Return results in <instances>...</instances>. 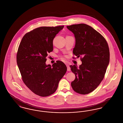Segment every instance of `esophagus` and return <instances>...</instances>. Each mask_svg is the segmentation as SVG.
<instances>
[{"label":"esophagus","mask_w":123,"mask_h":123,"mask_svg":"<svg viewBox=\"0 0 123 123\" xmlns=\"http://www.w3.org/2000/svg\"><path fill=\"white\" fill-rule=\"evenodd\" d=\"M66 66H67V70H68V71H70V67L69 66V65L68 64H66Z\"/></svg>","instance_id":"34e87169"}]
</instances>
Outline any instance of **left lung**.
Listing matches in <instances>:
<instances>
[{
	"label": "left lung",
	"instance_id": "left-lung-1",
	"mask_svg": "<svg viewBox=\"0 0 123 123\" xmlns=\"http://www.w3.org/2000/svg\"><path fill=\"white\" fill-rule=\"evenodd\" d=\"M66 27L76 39L73 53L77 57L80 56L82 62L79 68L76 65L70 66L76 77L71 87L78 94H89L97 88L105 76L110 60L108 44L102 35L87 24Z\"/></svg>",
	"mask_w": 123,
	"mask_h": 123
}]
</instances>
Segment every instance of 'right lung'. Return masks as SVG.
I'll return each instance as SVG.
<instances>
[{"mask_svg": "<svg viewBox=\"0 0 123 123\" xmlns=\"http://www.w3.org/2000/svg\"><path fill=\"white\" fill-rule=\"evenodd\" d=\"M64 26L41 27L24 35L18 47L17 62L24 84L34 94L46 97L57 90L67 71L66 66L57 61L47 65L46 57L53 51V40Z\"/></svg>", "mask_w": 123, "mask_h": 123, "instance_id": "1", "label": "right lung"}]
</instances>
